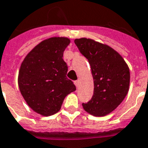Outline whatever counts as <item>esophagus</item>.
Wrapping results in <instances>:
<instances>
[{
    "mask_svg": "<svg viewBox=\"0 0 148 148\" xmlns=\"http://www.w3.org/2000/svg\"><path fill=\"white\" fill-rule=\"evenodd\" d=\"M74 85L76 86L77 88H78V86H79V81H75V82H74Z\"/></svg>",
    "mask_w": 148,
    "mask_h": 148,
    "instance_id": "obj_1",
    "label": "esophagus"
}]
</instances>
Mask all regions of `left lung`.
Wrapping results in <instances>:
<instances>
[{
    "mask_svg": "<svg viewBox=\"0 0 148 148\" xmlns=\"http://www.w3.org/2000/svg\"><path fill=\"white\" fill-rule=\"evenodd\" d=\"M78 50L88 59L93 78V95L85 111L94 116H105L121 104L129 90V67L111 47L92 39H75Z\"/></svg>",
    "mask_w": 148,
    "mask_h": 148,
    "instance_id": "1",
    "label": "left lung"
}]
</instances>
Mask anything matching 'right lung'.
I'll list each match as a JSON object with an SVG mask.
<instances>
[{
	"label": "right lung",
	"instance_id": "obj_1",
	"mask_svg": "<svg viewBox=\"0 0 148 148\" xmlns=\"http://www.w3.org/2000/svg\"><path fill=\"white\" fill-rule=\"evenodd\" d=\"M71 42L67 37H51L37 44L21 62L18 86L27 106L43 116L57 113L64 98L76 90L66 77L68 67L62 59Z\"/></svg>",
	"mask_w": 148,
	"mask_h": 148
}]
</instances>
